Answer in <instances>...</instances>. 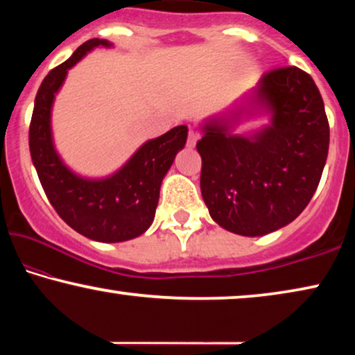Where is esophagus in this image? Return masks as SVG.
I'll use <instances>...</instances> for the list:
<instances>
[{
	"instance_id": "esophagus-1",
	"label": "esophagus",
	"mask_w": 355,
	"mask_h": 355,
	"mask_svg": "<svg viewBox=\"0 0 355 355\" xmlns=\"http://www.w3.org/2000/svg\"><path fill=\"white\" fill-rule=\"evenodd\" d=\"M200 139V134L197 132V130H193V129H191L189 130V134H187V147H196V144H197V140Z\"/></svg>"
}]
</instances>
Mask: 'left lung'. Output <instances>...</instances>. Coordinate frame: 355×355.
<instances>
[{"instance_id":"1","label":"left lung","mask_w":355,"mask_h":355,"mask_svg":"<svg viewBox=\"0 0 355 355\" xmlns=\"http://www.w3.org/2000/svg\"><path fill=\"white\" fill-rule=\"evenodd\" d=\"M272 111V124L250 138L230 124L250 106L215 116L197 142L200 191L210 216L241 236H263L295 220L317 191L327 163L329 124L307 72L275 67L261 76L250 103Z\"/></svg>"}]
</instances>
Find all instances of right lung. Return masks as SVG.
<instances>
[{
  "mask_svg": "<svg viewBox=\"0 0 355 355\" xmlns=\"http://www.w3.org/2000/svg\"><path fill=\"white\" fill-rule=\"evenodd\" d=\"M100 45L111 43L100 38L87 40L69 60L48 72L35 96L28 147L43 191L64 223L89 239L123 242L144 234L152 225L159 186L176 153L186 145L187 128L178 125L162 137L148 140L111 178L92 181L69 171L53 147L51 105L67 69Z\"/></svg>",
  "mask_w": 355,
  "mask_h": 355,
  "instance_id": "obj_1",
  "label": "right lung"
}]
</instances>
